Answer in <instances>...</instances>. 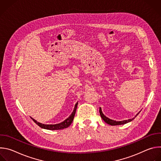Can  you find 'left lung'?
<instances>
[{"label": "left lung", "mask_w": 161, "mask_h": 161, "mask_svg": "<svg viewBox=\"0 0 161 161\" xmlns=\"http://www.w3.org/2000/svg\"><path fill=\"white\" fill-rule=\"evenodd\" d=\"M99 113H100V115L101 117V118L103 119V120L108 124L109 125H122V124H127L132 120H133L134 119L135 117H136V116H137V114H139V113H137L136 117L132 119H129V120H123V121H119V122H117L115 120H111L109 119H108V117H106L104 114L102 112V110H101V108H99Z\"/></svg>", "instance_id": "obj_1"}]
</instances>
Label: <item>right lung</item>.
Masks as SVG:
<instances>
[{
  "label": "right lung",
  "instance_id": "obj_1",
  "mask_svg": "<svg viewBox=\"0 0 161 161\" xmlns=\"http://www.w3.org/2000/svg\"><path fill=\"white\" fill-rule=\"evenodd\" d=\"M77 106H78V103L76 104L74 110L73 111V113H71V115L69 116V117H68L66 120H65L64 122L60 123V124H54V125H47V124H42L41 123H39L38 122H37L36 120H34V119H32V117H31L32 120L37 125H39L40 127L42 128V129H48V130H62L64 129H66L69 126L71 123L73 121L75 115V113L76 111V108H77Z\"/></svg>",
  "mask_w": 161,
  "mask_h": 161
}]
</instances>
